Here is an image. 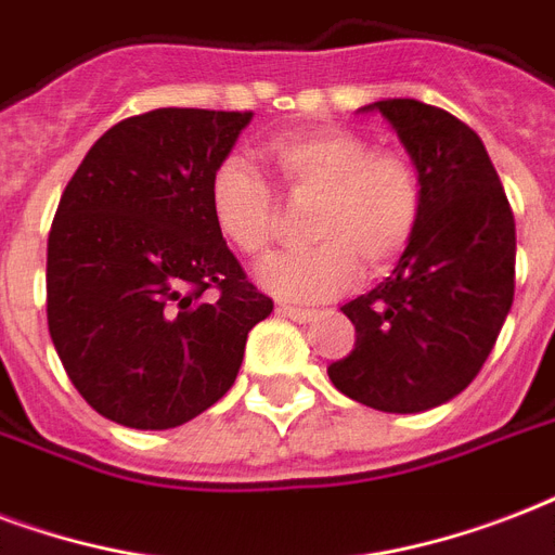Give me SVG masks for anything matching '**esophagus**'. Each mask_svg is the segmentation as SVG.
Returning a JSON list of instances; mask_svg holds the SVG:
<instances>
[{
	"label": "esophagus",
	"instance_id": "esophagus-1",
	"mask_svg": "<svg viewBox=\"0 0 555 555\" xmlns=\"http://www.w3.org/2000/svg\"><path fill=\"white\" fill-rule=\"evenodd\" d=\"M278 312H281L283 318H292V321H300V324H307V321H312V318H315V312H312V309L286 307V304H281V307H278Z\"/></svg>",
	"mask_w": 555,
	"mask_h": 555
}]
</instances>
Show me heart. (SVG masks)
<instances>
[{
  "mask_svg": "<svg viewBox=\"0 0 555 555\" xmlns=\"http://www.w3.org/2000/svg\"><path fill=\"white\" fill-rule=\"evenodd\" d=\"M266 162L298 202H315L309 237L318 246L274 255L257 281L274 298L318 304L356 286L362 263L382 272L414 240L423 182L411 158L373 150L359 132L312 127L266 144ZM208 208L219 234L246 257H263L281 231L278 196L243 158H222L208 179Z\"/></svg>",
  "mask_w": 555,
  "mask_h": 555,
  "instance_id": "1",
  "label": "heart"
}]
</instances>
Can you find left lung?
Segmentation results:
<instances>
[{
	"label": "left lung",
	"instance_id": "left-lung-1",
	"mask_svg": "<svg viewBox=\"0 0 555 555\" xmlns=\"http://www.w3.org/2000/svg\"><path fill=\"white\" fill-rule=\"evenodd\" d=\"M423 182V217L390 278L345 304L356 347L326 367L345 397L420 414L469 385L495 347L515 292V219L478 132L414 98H385Z\"/></svg>",
	"mask_w": 555,
	"mask_h": 555
}]
</instances>
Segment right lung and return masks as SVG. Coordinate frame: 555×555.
Returning a JSON list of instances; mask_svg holds the SVG:
<instances>
[{
  "mask_svg": "<svg viewBox=\"0 0 555 555\" xmlns=\"http://www.w3.org/2000/svg\"><path fill=\"white\" fill-rule=\"evenodd\" d=\"M251 113L153 109L94 141L49 234V333L106 420L165 431L234 385L272 298L214 225L208 179ZM208 291L218 295L210 299Z\"/></svg>",
  "mask_w": 555,
  "mask_h": 555,
  "instance_id": "obj_1",
  "label": "right lung"
}]
</instances>
